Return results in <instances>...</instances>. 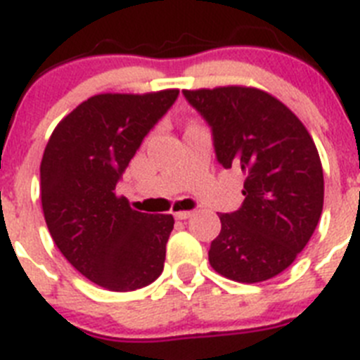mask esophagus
<instances>
[{
	"label": "esophagus",
	"instance_id": "esophagus-1",
	"mask_svg": "<svg viewBox=\"0 0 360 360\" xmlns=\"http://www.w3.org/2000/svg\"><path fill=\"white\" fill-rule=\"evenodd\" d=\"M191 216H193V211H178V212H174V218H176V219H187V218H191Z\"/></svg>",
	"mask_w": 360,
	"mask_h": 360
}]
</instances>
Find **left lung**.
<instances>
[{
	"label": "left lung",
	"instance_id": "1",
	"mask_svg": "<svg viewBox=\"0 0 360 360\" xmlns=\"http://www.w3.org/2000/svg\"><path fill=\"white\" fill-rule=\"evenodd\" d=\"M212 133L216 160L245 174L243 203L219 214L209 263L238 283L274 278L307 247L323 212L319 153L278 98L245 86L184 90Z\"/></svg>",
	"mask_w": 360,
	"mask_h": 360
}]
</instances>
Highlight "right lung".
<instances>
[{
  "label": "right lung",
  "instance_id": "right-lung-1",
  "mask_svg": "<svg viewBox=\"0 0 360 360\" xmlns=\"http://www.w3.org/2000/svg\"><path fill=\"white\" fill-rule=\"evenodd\" d=\"M178 90L90 97L57 124L41 160V203L57 249L84 278L129 292L164 270L171 214L133 211L115 195L124 171Z\"/></svg>",
  "mask_w": 360,
  "mask_h": 360
}]
</instances>
